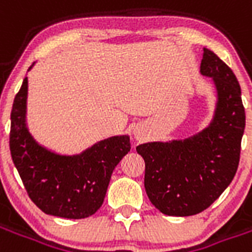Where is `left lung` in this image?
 Wrapping results in <instances>:
<instances>
[{"mask_svg":"<svg viewBox=\"0 0 252 252\" xmlns=\"http://www.w3.org/2000/svg\"><path fill=\"white\" fill-rule=\"evenodd\" d=\"M201 74L216 83V115L197 136L147 143L136 151L146 163L144 188L153 205L169 216H191L215 202L232 182L240 160L246 113L240 85L215 52L204 48Z\"/></svg>","mask_w":252,"mask_h":252,"instance_id":"8db88e82","label":"left lung"}]
</instances>
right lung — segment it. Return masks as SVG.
<instances>
[{
	"label": "right lung",
	"instance_id": "add662e5",
	"mask_svg": "<svg viewBox=\"0 0 252 252\" xmlns=\"http://www.w3.org/2000/svg\"><path fill=\"white\" fill-rule=\"evenodd\" d=\"M28 81L24 78L10 113L12 159L30 198L47 215L85 219L104 202L110 177L131 150L128 136L109 137L77 157H62L39 146L25 126Z\"/></svg>",
	"mask_w": 252,
	"mask_h": 252
}]
</instances>
